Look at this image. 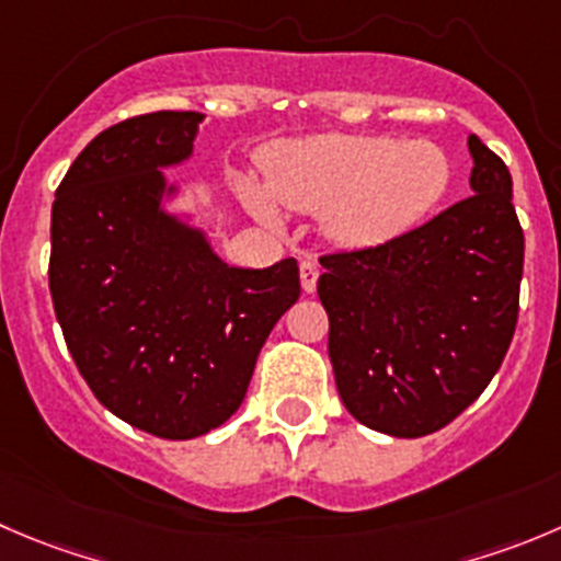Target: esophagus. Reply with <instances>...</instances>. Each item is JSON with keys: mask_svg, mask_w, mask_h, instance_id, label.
Wrapping results in <instances>:
<instances>
[{"mask_svg": "<svg viewBox=\"0 0 561 561\" xmlns=\"http://www.w3.org/2000/svg\"><path fill=\"white\" fill-rule=\"evenodd\" d=\"M298 274H301V287L304 293H314V287H318V265L309 263V260H304L301 268H298Z\"/></svg>", "mask_w": 561, "mask_h": 561, "instance_id": "esophagus-1", "label": "esophagus"}]
</instances>
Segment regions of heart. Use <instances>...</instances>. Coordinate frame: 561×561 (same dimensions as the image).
<instances>
[{"mask_svg": "<svg viewBox=\"0 0 561 561\" xmlns=\"http://www.w3.org/2000/svg\"><path fill=\"white\" fill-rule=\"evenodd\" d=\"M265 188L241 183L252 214L271 227L279 209L320 216L323 232L340 247H378L411 230L444 199L453 164L433 142L389 136L320 134L282 145L263 170Z\"/></svg>", "mask_w": 561, "mask_h": 561, "instance_id": "b5f03b06", "label": "heart"}]
</instances>
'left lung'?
I'll list each match as a JSON object with an SVG mask.
<instances>
[{
	"instance_id": "obj_1",
	"label": "left lung",
	"mask_w": 561,
	"mask_h": 561,
	"mask_svg": "<svg viewBox=\"0 0 561 561\" xmlns=\"http://www.w3.org/2000/svg\"><path fill=\"white\" fill-rule=\"evenodd\" d=\"M471 197L391 241L323 254L336 391L394 438L442 431L485 391L515 334L524 230L507 164L469 136Z\"/></svg>"
}]
</instances>
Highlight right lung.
Returning a JSON list of instances; mask_svg holds the SVG:
<instances>
[{
	"label": "right lung",
	"mask_w": 561,
	"mask_h": 561,
	"mask_svg": "<svg viewBox=\"0 0 561 561\" xmlns=\"http://www.w3.org/2000/svg\"><path fill=\"white\" fill-rule=\"evenodd\" d=\"M199 112H153L76 156L51 205L54 312L103 408L186 442L238 411L276 320L298 301L293 257L241 268L178 208L164 170L194 156Z\"/></svg>",
	"instance_id": "right-lung-1"
}]
</instances>
